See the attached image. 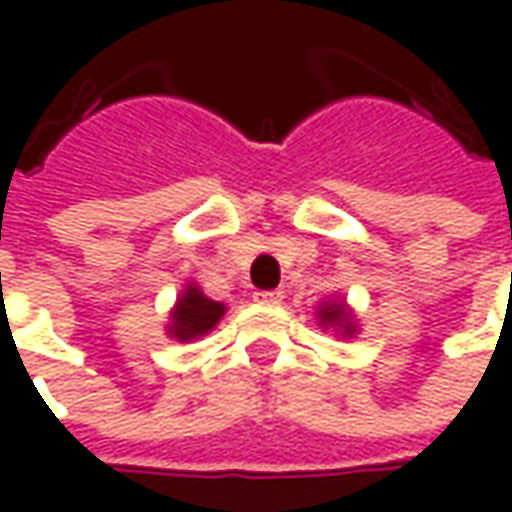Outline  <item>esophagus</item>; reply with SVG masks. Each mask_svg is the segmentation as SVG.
<instances>
[{
    "mask_svg": "<svg viewBox=\"0 0 512 512\" xmlns=\"http://www.w3.org/2000/svg\"><path fill=\"white\" fill-rule=\"evenodd\" d=\"M282 299H285L282 290H259L256 293V302H262V305H282Z\"/></svg>",
    "mask_w": 512,
    "mask_h": 512,
    "instance_id": "1",
    "label": "esophagus"
}]
</instances>
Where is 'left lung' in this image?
Wrapping results in <instances>:
<instances>
[{
  "label": "left lung",
  "mask_w": 512,
  "mask_h": 512,
  "mask_svg": "<svg viewBox=\"0 0 512 512\" xmlns=\"http://www.w3.org/2000/svg\"><path fill=\"white\" fill-rule=\"evenodd\" d=\"M322 322L327 325H339L344 327V333H353V322H347V313H344V305H325L319 310Z\"/></svg>",
  "instance_id": "1"
}]
</instances>
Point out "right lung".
<instances>
[{"label": "right lung", "instance_id": "1", "mask_svg": "<svg viewBox=\"0 0 512 512\" xmlns=\"http://www.w3.org/2000/svg\"><path fill=\"white\" fill-rule=\"evenodd\" d=\"M225 316V307L213 299L202 296L199 287H187L179 299V305L173 310V325H170V333L176 339H196V336H205L207 330H213V325Z\"/></svg>", "mask_w": 512, "mask_h": 512}]
</instances>
